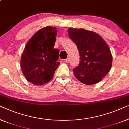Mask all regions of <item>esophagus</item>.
<instances>
[{"label": "esophagus", "mask_w": 129, "mask_h": 129, "mask_svg": "<svg viewBox=\"0 0 129 129\" xmlns=\"http://www.w3.org/2000/svg\"><path fill=\"white\" fill-rule=\"evenodd\" d=\"M70 58H67V59H65V61L66 62H70Z\"/></svg>", "instance_id": "esophagus-1"}]
</instances>
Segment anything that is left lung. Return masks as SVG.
Returning <instances> with one entry per match:
<instances>
[{"label":"left lung","mask_w":129,"mask_h":129,"mask_svg":"<svg viewBox=\"0 0 129 129\" xmlns=\"http://www.w3.org/2000/svg\"><path fill=\"white\" fill-rule=\"evenodd\" d=\"M68 32L80 56L79 66L73 70L74 76L85 85L100 82L112 64V53L106 41L96 33L83 28L70 27Z\"/></svg>","instance_id":"left-lung-1"}]
</instances>
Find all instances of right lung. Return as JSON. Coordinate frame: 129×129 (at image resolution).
Here are the masks:
<instances>
[{
  "instance_id": "1",
  "label": "right lung",
  "mask_w": 129,
  "mask_h": 129,
  "mask_svg": "<svg viewBox=\"0 0 129 129\" xmlns=\"http://www.w3.org/2000/svg\"><path fill=\"white\" fill-rule=\"evenodd\" d=\"M57 30L47 26L36 33L27 41L21 55L20 64L28 82L43 85L53 77L59 64V50L54 48Z\"/></svg>"
}]
</instances>
